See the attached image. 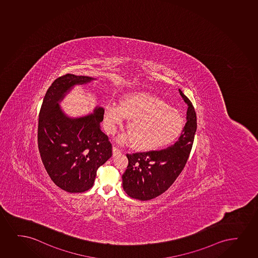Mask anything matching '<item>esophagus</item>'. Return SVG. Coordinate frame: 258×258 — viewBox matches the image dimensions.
Returning <instances> with one entry per match:
<instances>
[{
    "label": "esophagus",
    "mask_w": 258,
    "mask_h": 258,
    "mask_svg": "<svg viewBox=\"0 0 258 258\" xmlns=\"http://www.w3.org/2000/svg\"><path fill=\"white\" fill-rule=\"evenodd\" d=\"M112 154H113V156H117V154H121V150L117 147H113L112 148Z\"/></svg>",
    "instance_id": "1"
}]
</instances>
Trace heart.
<instances>
[{"label":"heart","instance_id":"1","mask_svg":"<svg viewBox=\"0 0 258 258\" xmlns=\"http://www.w3.org/2000/svg\"><path fill=\"white\" fill-rule=\"evenodd\" d=\"M105 129L113 134L126 118L129 134L120 138L122 143L134 144L136 149L158 150L179 137L184 119L179 111L166 102L145 92L127 94L120 104L105 105Z\"/></svg>","mask_w":258,"mask_h":258}]
</instances>
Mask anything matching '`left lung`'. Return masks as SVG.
I'll return each mask as SVG.
<instances>
[{"label":"left lung","mask_w":258,"mask_h":258,"mask_svg":"<svg viewBox=\"0 0 258 258\" xmlns=\"http://www.w3.org/2000/svg\"><path fill=\"white\" fill-rule=\"evenodd\" d=\"M187 104L186 123L179 140L160 151L126 154L127 169L122 175L123 188L134 199L148 201L168 189L186 165L195 139L197 120L192 103L180 90Z\"/></svg>","instance_id":"8db88e82"}]
</instances>
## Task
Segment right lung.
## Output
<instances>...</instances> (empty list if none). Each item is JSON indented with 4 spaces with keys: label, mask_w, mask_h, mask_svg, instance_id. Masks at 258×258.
Returning <instances> with one entry per match:
<instances>
[{
    "label": "right lung",
    "mask_w": 258,
    "mask_h": 258,
    "mask_svg": "<svg viewBox=\"0 0 258 258\" xmlns=\"http://www.w3.org/2000/svg\"><path fill=\"white\" fill-rule=\"evenodd\" d=\"M66 74L53 82L40 110L37 141L40 155L50 179L61 189L83 192L94 184L97 170L112 155L111 144L101 131L104 108L72 117L59 103L76 85L95 80Z\"/></svg>",
    "instance_id": "add662e5"
}]
</instances>
